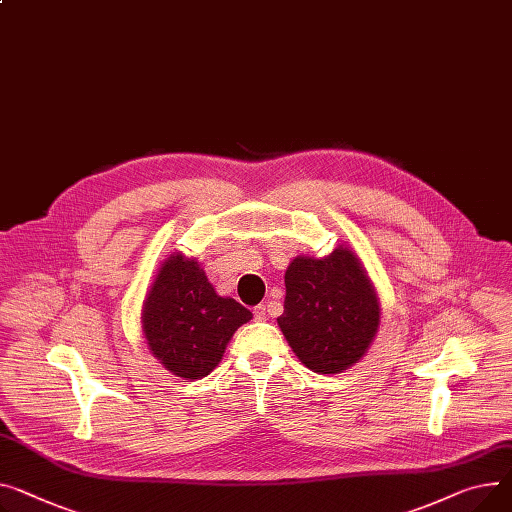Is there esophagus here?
Here are the masks:
<instances>
[{"mask_svg":"<svg viewBox=\"0 0 512 512\" xmlns=\"http://www.w3.org/2000/svg\"><path fill=\"white\" fill-rule=\"evenodd\" d=\"M253 315L257 321H267V306L265 304H257L253 309Z\"/></svg>","mask_w":512,"mask_h":512,"instance_id":"esophagus-1","label":"esophagus"}]
</instances>
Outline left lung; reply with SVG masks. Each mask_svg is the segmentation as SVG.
Listing matches in <instances>:
<instances>
[{
	"instance_id": "1",
	"label": "left lung",
	"mask_w": 512,
	"mask_h": 512,
	"mask_svg": "<svg viewBox=\"0 0 512 512\" xmlns=\"http://www.w3.org/2000/svg\"><path fill=\"white\" fill-rule=\"evenodd\" d=\"M284 284L278 325L298 360L319 374L360 362L381 325V302L360 257L348 245L321 259L298 255Z\"/></svg>"
}]
</instances>
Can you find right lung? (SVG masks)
I'll return each mask as SVG.
<instances>
[{"instance_id":"1","label":"right lung","mask_w":512,"mask_h":512,"mask_svg":"<svg viewBox=\"0 0 512 512\" xmlns=\"http://www.w3.org/2000/svg\"><path fill=\"white\" fill-rule=\"evenodd\" d=\"M253 313L218 296L197 259L168 255L142 304V331L150 352L185 381L203 379L220 364L234 331Z\"/></svg>"}]
</instances>
